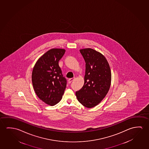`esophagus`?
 <instances>
[{
  "label": "esophagus",
  "mask_w": 149,
  "mask_h": 149,
  "mask_svg": "<svg viewBox=\"0 0 149 149\" xmlns=\"http://www.w3.org/2000/svg\"><path fill=\"white\" fill-rule=\"evenodd\" d=\"M74 80V78H70L68 80V83L69 84H71Z\"/></svg>",
  "instance_id": "obj_1"
}]
</instances>
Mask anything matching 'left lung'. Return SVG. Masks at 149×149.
Listing matches in <instances>:
<instances>
[{"mask_svg": "<svg viewBox=\"0 0 149 149\" xmlns=\"http://www.w3.org/2000/svg\"><path fill=\"white\" fill-rule=\"evenodd\" d=\"M86 62L84 85L76 92L79 103L86 107L97 105L105 97L110 88L111 73L105 56L92 48L79 50Z\"/></svg>", "mask_w": 149, "mask_h": 149, "instance_id": "1", "label": "left lung"}]
</instances>
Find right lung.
<instances>
[{
  "label": "right lung",
  "instance_id": "obj_1",
  "mask_svg": "<svg viewBox=\"0 0 149 149\" xmlns=\"http://www.w3.org/2000/svg\"><path fill=\"white\" fill-rule=\"evenodd\" d=\"M65 52L62 48L49 49L38 60L32 70L34 91L39 99L48 105L59 103L66 88V79L58 64Z\"/></svg>",
  "mask_w": 149,
  "mask_h": 149
}]
</instances>
